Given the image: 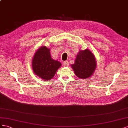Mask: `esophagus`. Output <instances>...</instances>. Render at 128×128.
Wrapping results in <instances>:
<instances>
[{
  "label": "esophagus",
  "mask_w": 128,
  "mask_h": 128,
  "mask_svg": "<svg viewBox=\"0 0 128 128\" xmlns=\"http://www.w3.org/2000/svg\"><path fill=\"white\" fill-rule=\"evenodd\" d=\"M63 64H64V66H68V61H65V62H64Z\"/></svg>",
  "instance_id": "34e87169"
}]
</instances>
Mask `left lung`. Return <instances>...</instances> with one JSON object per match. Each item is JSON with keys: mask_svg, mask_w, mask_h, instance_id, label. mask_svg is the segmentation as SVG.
I'll use <instances>...</instances> for the list:
<instances>
[{"mask_svg": "<svg viewBox=\"0 0 128 128\" xmlns=\"http://www.w3.org/2000/svg\"><path fill=\"white\" fill-rule=\"evenodd\" d=\"M96 66V59L88 49L80 50L76 54L74 63L71 67L77 77L82 79L88 78L92 76Z\"/></svg>", "mask_w": 128, "mask_h": 128, "instance_id": "1", "label": "left lung"}]
</instances>
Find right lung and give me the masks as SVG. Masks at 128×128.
<instances>
[{"instance_id": "right-lung-1", "label": "right lung", "mask_w": 128, "mask_h": 128, "mask_svg": "<svg viewBox=\"0 0 128 128\" xmlns=\"http://www.w3.org/2000/svg\"><path fill=\"white\" fill-rule=\"evenodd\" d=\"M32 68L35 74L44 80L52 79L61 63L51 57L50 50L46 46L39 48L34 54Z\"/></svg>"}]
</instances>
